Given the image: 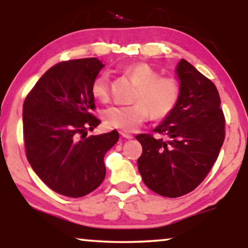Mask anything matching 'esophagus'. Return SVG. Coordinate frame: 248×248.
I'll list each match as a JSON object with an SVG mask.
<instances>
[{
	"instance_id": "esophagus-1",
	"label": "esophagus",
	"mask_w": 248,
	"mask_h": 248,
	"mask_svg": "<svg viewBox=\"0 0 248 248\" xmlns=\"http://www.w3.org/2000/svg\"><path fill=\"white\" fill-rule=\"evenodd\" d=\"M120 134H121L122 138L127 139V140H131V139H133V137H132L131 134H128V133H126V132H124V131H121Z\"/></svg>"
}]
</instances>
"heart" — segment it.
Wrapping results in <instances>:
<instances>
[{"label":"heart","instance_id":"heart-1","mask_svg":"<svg viewBox=\"0 0 248 248\" xmlns=\"http://www.w3.org/2000/svg\"><path fill=\"white\" fill-rule=\"evenodd\" d=\"M122 71L138 84L131 106L109 107L104 111L107 126L124 132H134L150 118L167 117L177 106L181 88L171 77H161L154 67L143 62H134ZM94 99L106 103L110 94V81L107 73H100L91 83Z\"/></svg>","mask_w":248,"mask_h":248}]
</instances>
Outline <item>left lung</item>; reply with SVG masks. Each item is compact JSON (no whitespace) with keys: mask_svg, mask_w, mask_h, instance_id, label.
<instances>
[{"mask_svg":"<svg viewBox=\"0 0 248 248\" xmlns=\"http://www.w3.org/2000/svg\"><path fill=\"white\" fill-rule=\"evenodd\" d=\"M181 96L177 106L152 134H139L138 168L151 191L166 198L192 192L209 174L225 140V116L211 80L191 63L176 66Z\"/></svg>","mask_w":248,"mask_h":248,"instance_id":"8db88e82","label":"left lung"}]
</instances>
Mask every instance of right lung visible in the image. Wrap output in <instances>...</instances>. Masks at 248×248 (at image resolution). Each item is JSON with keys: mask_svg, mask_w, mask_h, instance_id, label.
<instances>
[{"mask_svg": "<svg viewBox=\"0 0 248 248\" xmlns=\"http://www.w3.org/2000/svg\"><path fill=\"white\" fill-rule=\"evenodd\" d=\"M105 65L96 57L61 62L43 74L23 103L26 155L38 177L70 198L89 194L106 176L105 154L117 131L87 137L100 121L91 114V83Z\"/></svg>", "mask_w": 248, "mask_h": 248, "instance_id": "right-lung-1", "label": "right lung"}]
</instances>
